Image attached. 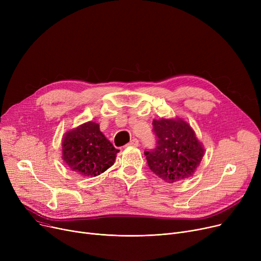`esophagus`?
<instances>
[{"label":"esophagus","instance_id":"34e87169","mask_svg":"<svg viewBox=\"0 0 261 261\" xmlns=\"http://www.w3.org/2000/svg\"><path fill=\"white\" fill-rule=\"evenodd\" d=\"M139 140H136V139H133L127 146H129V147H138L139 146Z\"/></svg>","mask_w":261,"mask_h":261}]
</instances>
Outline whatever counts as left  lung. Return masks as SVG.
Returning <instances> with one entry per match:
<instances>
[{
    "instance_id": "1",
    "label": "left lung",
    "mask_w": 261,
    "mask_h": 261,
    "mask_svg": "<svg viewBox=\"0 0 261 261\" xmlns=\"http://www.w3.org/2000/svg\"><path fill=\"white\" fill-rule=\"evenodd\" d=\"M152 125L158 146L152 151H145L149 168L167 183L188 179L205 151L194 129L177 116L153 119Z\"/></svg>"
}]
</instances>
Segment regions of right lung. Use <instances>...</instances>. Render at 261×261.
<instances>
[{
  "instance_id": "right-lung-1",
  "label": "right lung",
  "mask_w": 261,
  "mask_h": 261,
  "mask_svg": "<svg viewBox=\"0 0 261 261\" xmlns=\"http://www.w3.org/2000/svg\"><path fill=\"white\" fill-rule=\"evenodd\" d=\"M62 160L71 170L84 176H96L111 167L119 150L99 129V123L87 121L64 133Z\"/></svg>"
}]
</instances>
